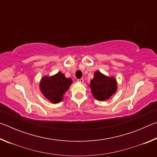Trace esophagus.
Masks as SVG:
<instances>
[{
  "instance_id": "34e87169",
  "label": "esophagus",
  "mask_w": 157,
  "mask_h": 157,
  "mask_svg": "<svg viewBox=\"0 0 157 157\" xmlns=\"http://www.w3.org/2000/svg\"><path fill=\"white\" fill-rule=\"evenodd\" d=\"M78 81L79 82H80V83H83V82H84V79H83V78L78 79Z\"/></svg>"
}]
</instances>
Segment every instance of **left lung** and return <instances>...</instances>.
Here are the masks:
<instances>
[{"label":"left lung","mask_w":157,"mask_h":157,"mask_svg":"<svg viewBox=\"0 0 157 157\" xmlns=\"http://www.w3.org/2000/svg\"><path fill=\"white\" fill-rule=\"evenodd\" d=\"M90 88L95 98L98 100L104 101L109 98L117 89L115 78H108L100 72H95L94 78L91 81Z\"/></svg>","instance_id":"left-lung-1"}]
</instances>
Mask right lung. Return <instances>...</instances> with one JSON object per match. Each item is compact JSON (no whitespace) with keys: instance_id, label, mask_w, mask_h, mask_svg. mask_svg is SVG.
Listing matches in <instances>:
<instances>
[{"instance_id":"add662e5","label":"right lung","mask_w":157,"mask_h":157,"mask_svg":"<svg viewBox=\"0 0 157 157\" xmlns=\"http://www.w3.org/2000/svg\"><path fill=\"white\" fill-rule=\"evenodd\" d=\"M72 79L66 78L62 73L59 72L52 77H44L41 79L40 88L42 94L52 103H58L63 99V95L67 91Z\"/></svg>"}]
</instances>
